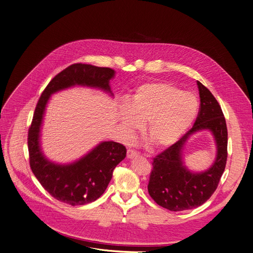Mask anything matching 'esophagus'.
<instances>
[{"label": "esophagus", "instance_id": "esophagus-1", "mask_svg": "<svg viewBox=\"0 0 253 253\" xmlns=\"http://www.w3.org/2000/svg\"><path fill=\"white\" fill-rule=\"evenodd\" d=\"M136 156H138V152L136 150H134V149H128L127 150V157L129 159H131L133 157H136Z\"/></svg>", "mask_w": 253, "mask_h": 253}]
</instances>
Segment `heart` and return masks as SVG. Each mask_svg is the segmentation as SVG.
<instances>
[{
    "instance_id": "1",
    "label": "heart",
    "mask_w": 253,
    "mask_h": 253,
    "mask_svg": "<svg viewBox=\"0 0 253 253\" xmlns=\"http://www.w3.org/2000/svg\"><path fill=\"white\" fill-rule=\"evenodd\" d=\"M198 111L197 97L167 82L140 86L121 114L125 132L132 135L145 125V136L155 148H167L192 125Z\"/></svg>"
}]
</instances>
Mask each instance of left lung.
<instances>
[{"label":"left lung","instance_id":"left-lung-1","mask_svg":"<svg viewBox=\"0 0 253 253\" xmlns=\"http://www.w3.org/2000/svg\"><path fill=\"white\" fill-rule=\"evenodd\" d=\"M200 108L194 125L181 138L153 158L148 192L161 207L170 211L196 208L206 202L218 186L227 160V127L221 107L212 93L197 81ZM209 128L218 145V157L207 171L194 174L182 165L181 149L189 134Z\"/></svg>","mask_w":253,"mask_h":253}]
</instances>
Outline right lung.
Instances as JSON below:
<instances>
[{
  "mask_svg": "<svg viewBox=\"0 0 253 253\" xmlns=\"http://www.w3.org/2000/svg\"><path fill=\"white\" fill-rule=\"evenodd\" d=\"M115 71L89 64H72L57 74L42 92L28 131L30 167L46 191L70 205H85L106 190L115 167L126 157V148L114 141L103 142L85 157L71 165H57L44 158L39 147V132L51 94L73 85H86L110 91Z\"/></svg>",
  "mask_w": 253,
  "mask_h": 253,
  "instance_id": "1",
  "label": "right lung"
}]
</instances>
